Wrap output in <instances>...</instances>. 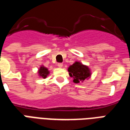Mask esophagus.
I'll return each instance as SVG.
<instances>
[{"label": "esophagus", "instance_id": "1", "mask_svg": "<svg viewBox=\"0 0 130 130\" xmlns=\"http://www.w3.org/2000/svg\"><path fill=\"white\" fill-rule=\"evenodd\" d=\"M62 66H63V65H62V63H58V68H62Z\"/></svg>", "mask_w": 130, "mask_h": 130}]
</instances>
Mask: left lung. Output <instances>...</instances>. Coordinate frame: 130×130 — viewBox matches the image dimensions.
I'll list each match as a JSON object with an SVG mask.
<instances>
[{"mask_svg":"<svg viewBox=\"0 0 130 130\" xmlns=\"http://www.w3.org/2000/svg\"><path fill=\"white\" fill-rule=\"evenodd\" d=\"M69 75L73 78V82L75 84L82 83L88 79L91 76V70L88 66L82 64L79 61H76L71 65L68 69Z\"/></svg>","mask_w":130,"mask_h":130,"instance_id":"8db88e82","label":"left lung"}]
</instances>
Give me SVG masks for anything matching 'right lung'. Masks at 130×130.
Listing matches in <instances>:
<instances>
[{"instance_id": "1", "label": "right lung", "mask_w": 130, "mask_h": 130, "mask_svg": "<svg viewBox=\"0 0 130 130\" xmlns=\"http://www.w3.org/2000/svg\"><path fill=\"white\" fill-rule=\"evenodd\" d=\"M38 76L40 77H42L43 79H46L47 76H48L50 72L48 70V68H46V67H44V65H41L40 68L38 69Z\"/></svg>"}]
</instances>
